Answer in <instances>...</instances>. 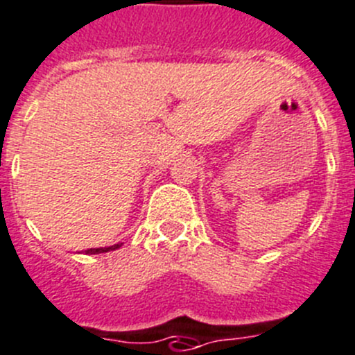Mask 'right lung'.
I'll return each instance as SVG.
<instances>
[{"label": "right lung", "mask_w": 355, "mask_h": 355, "mask_svg": "<svg viewBox=\"0 0 355 355\" xmlns=\"http://www.w3.org/2000/svg\"><path fill=\"white\" fill-rule=\"evenodd\" d=\"M121 247V243L112 245V247H101V248H89L85 250V254H103V252H110V250H115V248Z\"/></svg>", "instance_id": "add662e5"}]
</instances>
